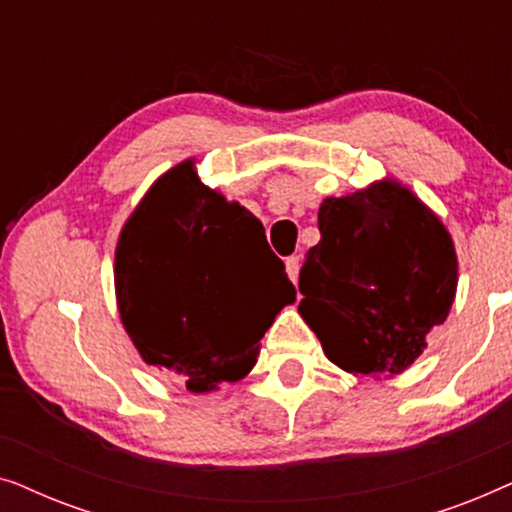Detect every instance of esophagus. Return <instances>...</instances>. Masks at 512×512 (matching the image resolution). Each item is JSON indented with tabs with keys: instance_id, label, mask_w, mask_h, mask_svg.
I'll list each match as a JSON object with an SVG mask.
<instances>
[{
	"instance_id": "1",
	"label": "esophagus",
	"mask_w": 512,
	"mask_h": 512,
	"mask_svg": "<svg viewBox=\"0 0 512 512\" xmlns=\"http://www.w3.org/2000/svg\"><path fill=\"white\" fill-rule=\"evenodd\" d=\"M286 272H289V279L293 284L298 282V272H300V258L298 256H289L286 258Z\"/></svg>"
}]
</instances>
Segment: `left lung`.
<instances>
[{
  "instance_id": "8db88e82",
  "label": "left lung",
  "mask_w": 512,
  "mask_h": 512,
  "mask_svg": "<svg viewBox=\"0 0 512 512\" xmlns=\"http://www.w3.org/2000/svg\"><path fill=\"white\" fill-rule=\"evenodd\" d=\"M319 233L300 270V317L338 368L375 380L401 375L457 296L452 235L396 179L326 198Z\"/></svg>"
}]
</instances>
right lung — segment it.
I'll list each match as a JSON object with an SVG mask.
<instances>
[{"mask_svg": "<svg viewBox=\"0 0 512 512\" xmlns=\"http://www.w3.org/2000/svg\"><path fill=\"white\" fill-rule=\"evenodd\" d=\"M114 284L144 363L193 394L242 380L265 331L296 300L263 223L202 184L193 158L153 181L125 221Z\"/></svg>", "mask_w": 512, "mask_h": 512, "instance_id": "1", "label": "right lung"}]
</instances>
